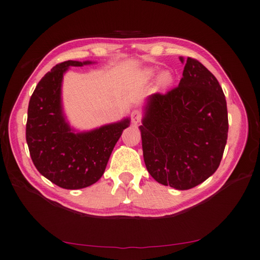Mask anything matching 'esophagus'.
Returning a JSON list of instances; mask_svg holds the SVG:
<instances>
[{
	"mask_svg": "<svg viewBox=\"0 0 260 260\" xmlns=\"http://www.w3.org/2000/svg\"><path fill=\"white\" fill-rule=\"evenodd\" d=\"M141 119H142V113L139 111V110H134L131 112V121H132V123H135V124H137V123H139L140 121H141Z\"/></svg>",
	"mask_w": 260,
	"mask_h": 260,
	"instance_id": "1",
	"label": "esophagus"
}]
</instances>
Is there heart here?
I'll list each match as a JSON object with an SVG mask.
<instances>
[{"label":"heart","instance_id":"b5f03b06","mask_svg":"<svg viewBox=\"0 0 260 260\" xmlns=\"http://www.w3.org/2000/svg\"><path fill=\"white\" fill-rule=\"evenodd\" d=\"M155 76H157V71L152 70V69H149V70H146L145 73H143V77H145L146 79H152ZM159 80H160V82L162 83V84L168 85L172 81V76H171L169 72H165V73L161 74Z\"/></svg>","mask_w":260,"mask_h":260}]
</instances>
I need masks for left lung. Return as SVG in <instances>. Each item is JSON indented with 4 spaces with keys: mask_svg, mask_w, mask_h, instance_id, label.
Segmentation results:
<instances>
[{
    "mask_svg": "<svg viewBox=\"0 0 260 260\" xmlns=\"http://www.w3.org/2000/svg\"><path fill=\"white\" fill-rule=\"evenodd\" d=\"M140 130L154 180L178 190L204 182L220 165L228 134L227 102L216 77L187 57L179 85L148 99Z\"/></svg>",
    "mask_w": 260,
    "mask_h": 260,
    "instance_id": "left-lung-1",
    "label": "left lung"
}]
</instances>
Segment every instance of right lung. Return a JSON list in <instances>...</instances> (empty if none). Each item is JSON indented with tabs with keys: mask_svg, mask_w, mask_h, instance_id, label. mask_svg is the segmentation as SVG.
<instances>
[{
	"mask_svg": "<svg viewBox=\"0 0 260 260\" xmlns=\"http://www.w3.org/2000/svg\"><path fill=\"white\" fill-rule=\"evenodd\" d=\"M90 62L64 61L40 80L27 109L26 142L38 171L64 189H81L102 177L115 143L129 119L103 125L85 134H74L61 108L62 77L69 67Z\"/></svg>",
	"mask_w": 260,
	"mask_h": 260,
	"instance_id": "right-lung-1",
	"label": "right lung"
}]
</instances>
